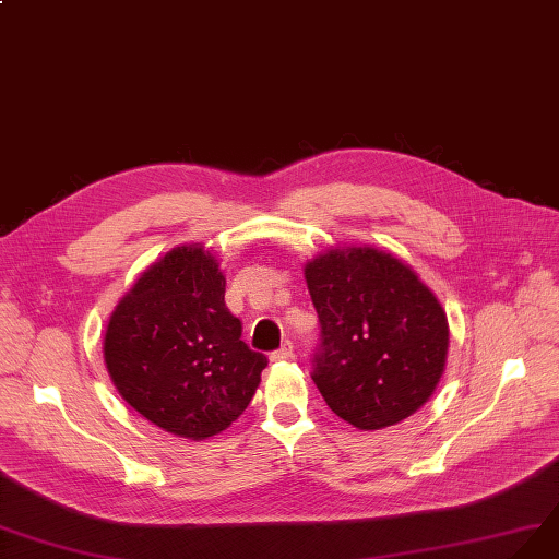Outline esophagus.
<instances>
[{
  "label": "esophagus",
  "instance_id": "obj_1",
  "mask_svg": "<svg viewBox=\"0 0 559 559\" xmlns=\"http://www.w3.org/2000/svg\"><path fill=\"white\" fill-rule=\"evenodd\" d=\"M290 357H293V343L290 341H285L278 349H274V353L269 355V359H272V361H285Z\"/></svg>",
  "mask_w": 559,
  "mask_h": 559
}]
</instances>
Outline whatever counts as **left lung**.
<instances>
[{"instance_id": "obj_1", "label": "left lung", "mask_w": 559, "mask_h": 559, "mask_svg": "<svg viewBox=\"0 0 559 559\" xmlns=\"http://www.w3.org/2000/svg\"><path fill=\"white\" fill-rule=\"evenodd\" d=\"M320 320L313 382L341 419L380 430L432 396L449 324L412 269L378 248H332L304 269Z\"/></svg>"}]
</instances>
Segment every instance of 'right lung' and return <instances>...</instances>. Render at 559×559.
Returning <instances> with one entry per match:
<instances>
[{"instance_id": "right-lung-1", "label": "right lung", "mask_w": 559, "mask_h": 559, "mask_svg": "<svg viewBox=\"0 0 559 559\" xmlns=\"http://www.w3.org/2000/svg\"><path fill=\"white\" fill-rule=\"evenodd\" d=\"M103 357L119 396L179 438L206 440L251 403L266 366L225 306V276L202 246H177L110 316Z\"/></svg>"}]
</instances>
